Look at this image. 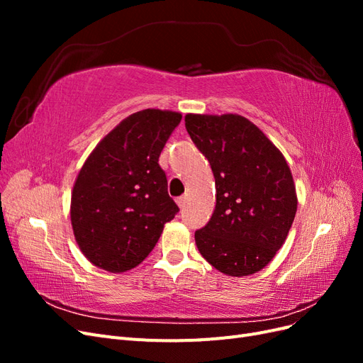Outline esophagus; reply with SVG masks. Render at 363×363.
I'll return each instance as SVG.
<instances>
[{
	"instance_id": "obj_1",
	"label": "esophagus",
	"mask_w": 363,
	"mask_h": 363,
	"mask_svg": "<svg viewBox=\"0 0 363 363\" xmlns=\"http://www.w3.org/2000/svg\"><path fill=\"white\" fill-rule=\"evenodd\" d=\"M186 203H188V196H186V195L179 196V199H177V204H179V207H180V208H184Z\"/></svg>"
}]
</instances>
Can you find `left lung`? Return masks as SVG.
Returning a JSON list of instances; mask_svg holds the SVG:
<instances>
[{"mask_svg":"<svg viewBox=\"0 0 363 363\" xmlns=\"http://www.w3.org/2000/svg\"><path fill=\"white\" fill-rule=\"evenodd\" d=\"M184 125L211 163L216 189L211 221L195 232L196 248L225 276L256 274L277 255L296 213L289 164L240 115L188 113Z\"/></svg>","mask_w":363,"mask_h":363,"instance_id":"8db88e82","label":"left lung"}]
</instances>
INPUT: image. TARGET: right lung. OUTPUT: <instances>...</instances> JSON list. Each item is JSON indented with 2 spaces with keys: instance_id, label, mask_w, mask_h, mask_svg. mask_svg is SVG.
I'll return each mask as SVG.
<instances>
[{
  "instance_id": "obj_1",
  "label": "right lung",
  "mask_w": 363,
  "mask_h": 363,
  "mask_svg": "<svg viewBox=\"0 0 363 363\" xmlns=\"http://www.w3.org/2000/svg\"><path fill=\"white\" fill-rule=\"evenodd\" d=\"M180 121V112H136L108 131L83 163L69 213L75 242L92 265L108 272L133 269L179 212L159 156Z\"/></svg>"
}]
</instances>
